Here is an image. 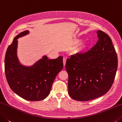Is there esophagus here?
<instances>
[{
  "mask_svg": "<svg viewBox=\"0 0 122 122\" xmlns=\"http://www.w3.org/2000/svg\"><path fill=\"white\" fill-rule=\"evenodd\" d=\"M66 61V59L64 57L63 58V64H64V66H65Z\"/></svg>",
  "mask_w": 122,
  "mask_h": 122,
  "instance_id": "obj_1",
  "label": "esophagus"
}]
</instances>
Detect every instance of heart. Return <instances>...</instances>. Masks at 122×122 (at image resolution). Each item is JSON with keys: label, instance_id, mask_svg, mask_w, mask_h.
I'll use <instances>...</instances> for the list:
<instances>
[{"label": "heart", "instance_id": "b5f03b06", "mask_svg": "<svg viewBox=\"0 0 122 122\" xmlns=\"http://www.w3.org/2000/svg\"><path fill=\"white\" fill-rule=\"evenodd\" d=\"M86 47H87V45L85 44L81 45V46L79 47V49L78 51V52L80 53H83L86 50Z\"/></svg>", "mask_w": 122, "mask_h": 122}]
</instances>
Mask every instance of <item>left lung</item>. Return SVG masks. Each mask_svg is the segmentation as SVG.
<instances>
[{
	"instance_id": "obj_1",
	"label": "left lung",
	"mask_w": 122,
	"mask_h": 122,
	"mask_svg": "<svg viewBox=\"0 0 122 122\" xmlns=\"http://www.w3.org/2000/svg\"><path fill=\"white\" fill-rule=\"evenodd\" d=\"M94 46L87 52L71 56L65 69L68 92L72 98L88 101L102 96L113 84L118 66L117 53L110 38L101 30Z\"/></svg>"
}]
</instances>
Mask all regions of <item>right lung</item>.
I'll use <instances>...</instances> for the list:
<instances>
[{"label": "right lung", "mask_w": 122, "mask_h": 122, "mask_svg": "<svg viewBox=\"0 0 122 122\" xmlns=\"http://www.w3.org/2000/svg\"><path fill=\"white\" fill-rule=\"evenodd\" d=\"M29 33L28 30L20 33L8 47L5 57V75L10 87L17 95L27 101H39L50 94L56 77L63 68V57L49 59L43 56L32 65L22 64L17 56V39Z\"/></svg>", "instance_id": "right-lung-1"}]
</instances>
